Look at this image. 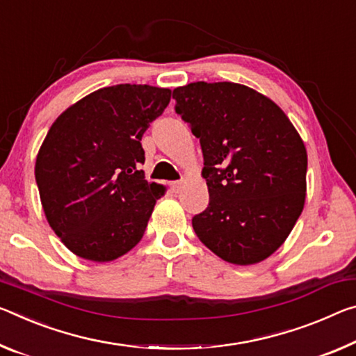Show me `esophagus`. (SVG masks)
Instances as JSON below:
<instances>
[{
  "instance_id": "obj_1",
  "label": "esophagus",
  "mask_w": 356,
  "mask_h": 356,
  "mask_svg": "<svg viewBox=\"0 0 356 356\" xmlns=\"http://www.w3.org/2000/svg\"><path fill=\"white\" fill-rule=\"evenodd\" d=\"M171 185V188H172V191H176V193H179L180 191V188H182V185H184V182L182 180H174V182H171L169 184Z\"/></svg>"
}]
</instances>
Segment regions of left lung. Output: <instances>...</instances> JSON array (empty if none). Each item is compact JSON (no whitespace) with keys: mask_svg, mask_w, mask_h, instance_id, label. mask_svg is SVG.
Returning <instances> with one entry per match:
<instances>
[{"mask_svg":"<svg viewBox=\"0 0 356 356\" xmlns=\"http://www.w3.org/2000/svg\"><path fill=\"white\" fill-rule=\"evenodd\" d=\"M176 112L200 139L209 206L191 220L225 261L255 264L289 238L306 201L307 152L285 112L234 82L174 88Z\"/></svg>","mask_w":356,"mask_h":356,"instance_id":"1","label":"left lung"}]
</instances>
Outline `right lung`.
Masks as SVG:
<instances>
[{
	"label": "right lung",
	"instance_id": "right-lung-1",
	"mask_svg": "<svg viewBox=\"0 0 356 356\" xmlns=\"http://www.w3.org/2000/svg\"><path fill=\"white\" fill-rule=\"evenodd\" d=\"M171 90L104 87L67 107L38 152L35 176L50 228L74 255L107 263L143 239L166 188L145 180L140 139Z\"/></svg>",
	"mask_w": 356,
	"mask_h": 356
}]
</instances>
